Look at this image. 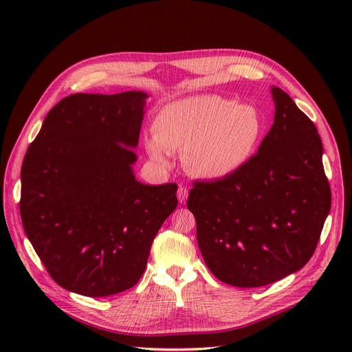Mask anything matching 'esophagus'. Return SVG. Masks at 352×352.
Returning a JSON list of instances; mask_svg holds the SVG:
<instances>
[{"instance_id":"34e87169","label":"esophagus","mask_w":352,"mask_h":352,"mask_svg":"<svg viewBox=\"0 0 352 352\" xmlns=\"http://www.w3.org/2000/svg\"><path fill=\"white\" fill-rule=\"evenodd\" d=\"M188 194H189V190H188L185 186L180 185L179 189H177V199H179L180 204H184V202H186Z\"/></svg>"}]
</instances>
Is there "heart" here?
<instances>
[{"instance_id": "1", "label": "heart", "mask_w": 352, "mask_h": 352, "mask_svg": "<svg viewBox=\"0 0 352 352\" xmlns=\"http://www.w3.org/2000/svg\"><path fill=\"white\" fill-rule=\"evenodd\" d=\"M263 132V119L252 105L219 95H194L158 111L145 150L157 164H167L173 151H184L188 172L217 180L248 164Z\"/></svg>"}]
</instances>
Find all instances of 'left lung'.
I'll list each match as a JSON object with an SVG mask.
<instances>
[{
  "label": "left lung",
  "mask_w": 352,
  "mask_h": 352,
  "mask_svg": "<svg viewBox=\"0 0 352 352\" xmlns=\"http://www.w3.org/2000/svg\"><path fill=\"white\" fill-rule=\"evenodd\" d=\"M274 122L238 173L195 182L188 208L207 267L221 282L258 287L308 263L330 211L317 127L278 87Z\"/></svg>",
  "instance_id": "1"
}]
</instances>
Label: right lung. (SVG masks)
Returning a JSON list of instances; mask_svg holds the SVG:
<instances>
[{"instance_id":"obj_1","label":"right lung","mask_w":352,"mask_h":352,"mask_svg":"<svg viewBox=\"0 0 352 352\" xmlns=\"http://www.w3.org/2000/svg\"><path fill=\"white\" fill-rule=\"evenodd\" d=\"M148 94H73L47 114L22 166L20 216L61 287L85 296L131 289L158 229L177 206L176 184L133 173Z\"/></svg>"}]
</instances>
